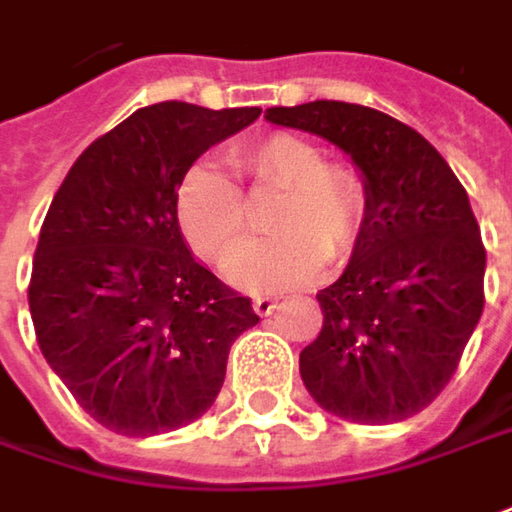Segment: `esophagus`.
<instances>
[{"label": "esophagus", "instance_id": "34e87169", "mask_svg": "<svg viewBox=\"0 0 512 512\" xmlns=\"http://www.w3.org/2000/svg\"><path fill=\"white\" fill-rule=\"evenodd\" d=\"M252 306H255V311L260 314V317H269V314L277 309V300H274V297H266V294H260V297L252 300Z\"/></svg>", "mask_w": 512, "mask_h": 512}]
</instances>
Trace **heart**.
<instances>
[{
  "mask_svg": "<svg viewBox=\"0 0 512 512\" xmlns=\"http://www.w3.org/2000/svg\"><path fill=\"white\" fill-rule=\"evenodd\" d=\"M232 167L252 192L283 189L272 206L269 229L277 232L243 249L249 209L238 184L212 164L184 172L175 212L192 252L206 263L229 266V280L249 291H283L311 280L323 260L340 263L354 252L368 218V189L348 164L328 161L311 138L272 133L232 150Z\"/></svg>",
  "mask_w": 512,
  "mask_h": 512,
  "instance_id": "b5f03b06",
  "label": "heart"
}]
</instances>
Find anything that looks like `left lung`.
<instances>
[{
  "label": "left lung",
  "instance_id": "obj_1",
  "mask_svg": "<svg viewBox=\"0 0 512 512\" xmlns=\"http://www.w3.org/2000/svg\"><path fill=\"white\" fill-rule=\"evenodd\" d=\"M266 118L337 144L368 189L351 263L317 294L323 328L300 351V377L351 422L419 414L456 374L485 309V243L465 186L422 135L371 107L309 101Z\"/></svg>",
  "mask_w": 512,
  "mask_h": 512
}]
</instances>
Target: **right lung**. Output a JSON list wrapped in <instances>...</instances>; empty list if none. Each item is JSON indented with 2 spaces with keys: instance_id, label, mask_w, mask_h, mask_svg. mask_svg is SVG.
Segmentation results:
<instances>
[{
  "instance_id": "1",
  "label": "right lung",
  "mask_w": 512,
  "mask_h": 512,
  "mask_svg": "<svg viewBox=\"0 0 512 512\" xmlns=\"http://www.w3.org/2000/svg\"><path fill=\"white\" fill-rule=\"evenodd\" d=\"M260 107H141L76 158L47 209L27 286L36 340L81 408L121 436L209 411L252 300L189 255L175 195L212 144Z\"/></svg>"
}]
</instances>
